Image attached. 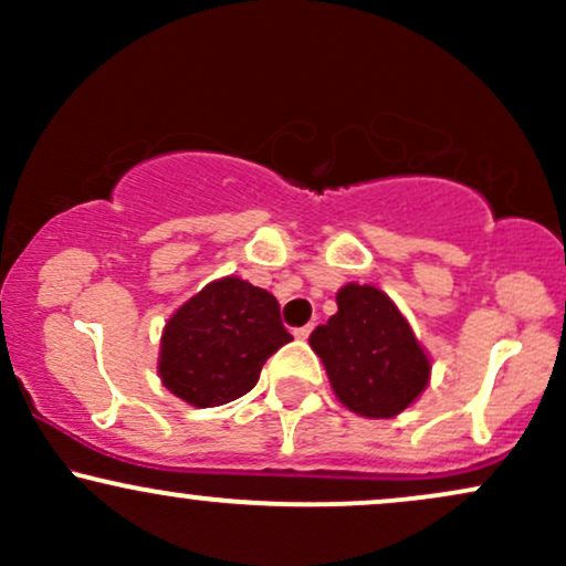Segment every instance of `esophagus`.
I'll use <instances>...</instances> for the list:
<instances>
[{
	"instance_id": "34e87169",
	"label": "esophagus",
	"mask_w": 566,
	"mask_h": 566,
	"mask_svg": "<svg viewBox=\"0 0 566 566\" xmlns=\"http://www.w3.org/2000/svg\"><path fill=\"white\" fill-rule=\"evenodd\" d=\"M311 329H314V324H305V327H297L295 329V337H297V340H305V337L311 335Z\"/></svg>"
}]
</instances>
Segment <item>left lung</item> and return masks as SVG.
Returning <instances> with one entry per match:
<instances>
[{
    "label": "left lung",
    "instance_id": "obj_1",
    "mask_svg": "<svg viewBox=\"0 0 566 566\" xmlns=\"http://www.w3.org/2000/svg\"><path fill=\"white\" fill-rule=\"evenodd\" d=\"M337 399L365 418H394L423 394L431 361L386 292L346 284L337 314L308 337Z\"/></svg>",
    "mask_w": 566,
    "mask_h": 566
}]
</instances>
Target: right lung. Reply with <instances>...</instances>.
Returning a JSON list of instances; mask_svg holds the SVG:
<instances>
[{
  "instance_id": "obj_1",
  "label": "right lung",
  "mask_w": 566,
  "mask_h": 566,
  "mask_svg": "<svg viewBox=\"0 0 566 566\" xmlns=\"http://www.w3.org/2000/svg\"><path fill=\"white\" fill-rule=\"evenodd\" d=\"M292 335L271 292L229 276L180 305L161 335L159 375L193 407H218L255 388L269 356Z\"/></svg>"
}]
</instances>
